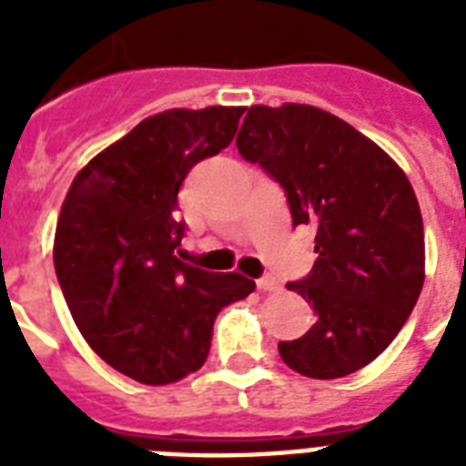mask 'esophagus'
<instances>
[{"mask_svg":"<svg viewBox=\"0 0 466 466\" xmlns=\"http://www.w3.org/2000/svg\"><path fill=\"white\" fill-rule=\"evenodd\" d=\"M258 290L278 292V290H280V283H278L273 276H266V278H261V280H258Z\"/></svg>","mask_w":466,"mask_h":466,"instance_id":"esophagus-1","label":"esophagus"}]
</instances>
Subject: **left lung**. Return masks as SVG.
I'll return each mask as SVG.
<instances>
[{"mask_svg":"<svg viewBox=\"0 0 466 466\" xmlns=\"http://www.w3.org/2000/svg\"><path fill=\"white\" fill-rule=\"evenodd\" d=\"M237 149L283 186L292 225L314 232V268L288 283L317 324L278 350L288 368L336 380L372 362L416 307L426 244L419 200L384 149L305 104L251 106Z\"/></svg>","mask_w":466,"mask_h":466,"instance_id":"8db88e82","label":"left lung"}]
</instances>
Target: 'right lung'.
<instances>
[{
    "label": "right lung",
    "mask_w": 466,
    "mask_h": 466,
    "mask_svg": "<svg viewBox=\"0 0 466 466\" xmlns=\"http://www.w3.org/2000/svg\"><path fill=\"white\" fill-rule=\"evenodd\" d=\"M244 108H171L145 118L75 176L53 261L76 329L98 358L142 384L203 368L219 309L256 288L183 263L178 190L198 161L234 140Z\"/></svg>",
    "instance_id": "obj_1"
}]
</instances>
